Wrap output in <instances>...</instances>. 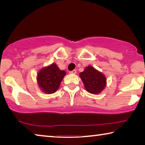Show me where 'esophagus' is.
<instances>
[{
  "instance_id": "34e87169",
  "label": "esophagus",
  "mask_w": 145,
  "mask_h": 145,
  "mask_svg": "<svg viewBox=\"0 0 145 145\" xmlns=\"http://www.w3.org/2000/svg\"><path fill=\"white\" fill-rule=\"evenodd\" d=\"M76 73H77V71H76V70H73L70 71V73H71V74H75Z\"/></svg>"
}]
</instances>
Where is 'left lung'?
Masks as SVG:
<instances>
[{"instance_id":"8db88e82","label":"left lung","mask_w":145,"mask_h":145,"mask_svg":"<svg viewBox=\"0 0 145 145\" xmlns=\"http://www.w3.org/2000/svg\"><path fill=\"white\" fill-rule=\"evenodd\" d=\"M79 75L86 89L92 94H99L106 85V78L104 75L91 66L87 67Z\"/></svg>"}]
</instances>
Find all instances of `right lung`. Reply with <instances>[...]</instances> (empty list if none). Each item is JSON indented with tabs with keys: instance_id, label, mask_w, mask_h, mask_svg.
Listing matches in <instances>:
<instances>
[{
	"instance_id": "obj_1",
	"label": "right lung",
	"mask_w": 145,
	"mask_h": 145,
	"mask_svg": "<svg viewBox=\"0 0 145 145\" xmlns=\"http://www.w3.org/2000/svg\"><path fill=\"white\" fill-rule=\"evenodd\" d=\"M65 75V71L61 70L54 63L40 70L37 77L38 84L44 93L51 94L57 90Z\"/></svg>"
}]
</instances>
